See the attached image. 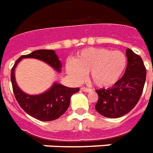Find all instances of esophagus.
<instances>
[{"mask_svg": "<svg viewBox=\"0 0 153 153\" xmlns=\"http://www.w3.org/2000/svg\"><path fill=\"white\" fill-rule=\"evenodd\" d=\"M81 90L82 91H85V92H90L91 91V89H89V88H81Z\"/></svg>", "mask_w": 153, "mask_h": 153, "instance_id": "34e87169", "label": "esophagus"}]
</instances>
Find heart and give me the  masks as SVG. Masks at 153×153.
<instances>
[{
	"label": "heart",
	"mask_w": 153,
	"mask_h": 153,
	"mask_svg": "<svg viewBox=\"0 0 153 153\" xmlns=\"http://www.w3.org/2000/svg\"><path fill=\"white\" fill-rule=\"evenodd\" d=\"M127 66V57L120 51L88 48L66 64V71L75 81H82L85 74L99 88L114 85L123 76Z\"/></svg>",
	"instance_id": "obj_1"
}]
</instances>
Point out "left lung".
I'll return each instance as SVG.
<instances>
[{"label":"left lung","mask_w":153,"mask_h":153,"mask_svg":"<svg viewBox=\"0 0 153 153\" xmlns=\"http://www.w3.org/2000/svg\"><path fill=\"white\" fill-rule=\"evenodd\" d=\"M127 66L123 76L108 89L97 90L95 108L104 117L117 118L128 114L140 100L146 80V68L142 58L126 49Z\"/></svg>","instance_id":"1"}]
</instances>
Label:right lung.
<instances>
[{"label": "right lung", "mask_w": 153, "mask_h": 153, "mask_svg": "<svg viewBox=\"0 0 153 153\" xmlns=\"http://www.w3.org/2000/svg\"><path fill=\"white\" fill-rule=\"evenodd\" d=\"M23 58H35L45 62L57 72H61L62 62L54 50L39 49L19 57L11 70V82L13 94L20 107L31 117L43 122L53 121L64 114L71 103L74 94L79 91V88H71L54 82L48 91L39 95H29L22 91L15 80L14 71L19 62Z\"/></svg>", "instance_id": "right-lung-1"}]
</instances>
